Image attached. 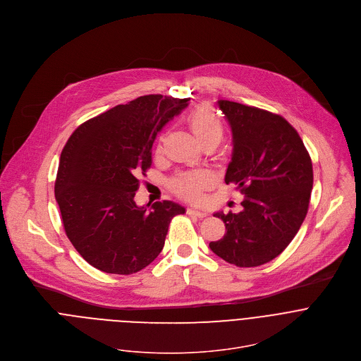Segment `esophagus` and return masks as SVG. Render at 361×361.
<instances>
[{
	"label": "esophagus",
	"instance_id": "34e87169",
	"mask_svg": "<svg viewBox=\"0 0 361 361\" xmlns=\"http://www.w3.org/2000/svg\"><path fill=\"white\" fill-rule=\"evenodd\" d=\"M187 214H188V215L198 216V218H205V216H207V212H205V211L195 209V208H188V209H187Z\"/></svg>",
	"mask_w": 361,
	"mask_h": 361
}]
</instances>
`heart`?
Wrapping results in <instances>:
<instances>
[{
	"label": "heart",
	"instance_id": "obj_1",
	"mask_svg": "<svg viewBox=\"0 0 361 361\" xmlns=\"http://www.w3.org/2000/svg\"><path fill=\"white\" fill-rule=\"evenodd\" d=\"M188 126L198 139V142L205 145L216 146L224 137V122L218 112L208 106L200 105L191 111L187 118ZM211 183V174L204 170H195L180 174L174 181V190L187 198H197L204 187Z\"/></svg>",
	"mask_w": 361,
	"mask_h": 361
}]
</instances>
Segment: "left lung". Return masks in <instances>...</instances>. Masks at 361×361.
Here are the masks:
<instances>
[{"mask_svg": "<svg viewBox=\"0 0 361 361\" xmlns=\"http://www.w3.org/2000/svg\"><path fill=\"white\" fill-rule=\"evenodd\" d=\"M232 130V160L226 184L245 195L240 212H215L226 233L211 250L238 267L276 259L300 231L314 184L311 157L298 132L280 115L219 99Z\"/></svg>", "mask_w": 361, "mask_h": 361, "instance_id": "obj_1", "label": "left lung"}]
</instances>
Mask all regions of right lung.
<instances>
[{
    "instance_id": "right-lung-1",
    "label": "right lung",
    "mask_w": 361,
    "mask_h": 361,
    "mask_svg": "<svg viewBox=\"0 0 361 361\" xmlns=\"http://www.w3.org/2000/svg\"><path fill=\"white\" fill-rule=\"evenodd\" d=\"M187 101L143 95L84 122L68 137L54 197L67 238L92 267L122 276L140 271L160 255L173 216L185 212L173 201L137 207L135 192L157 133Z\"/></svg>"
}]
</instances>
